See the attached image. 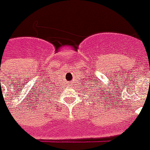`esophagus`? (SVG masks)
I'll return each mask as SVG.
<instances>
[{
    "label": "esophagus",
    "mask_w": 150,
    "mask_h": 150,
    "mask_svg": "<svg viewBox=\"0 0 150 150\" xmlns=\"http://www.w3.org/2000/svg\"><path fill=\"white\" fill-rule=\"evenodd\" d=\"M67 84H68V86H71V84H70V82H67Z\"/></svg>",
    "instance_id": "34e87169"
}]
</instances>
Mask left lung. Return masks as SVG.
Masks as SVG:
<instances>
[{
  "label": "left lung",
  "instance_id": "left-lung-1",
  "mask_svg": "<svg viewBox=\"0 0 150 150\" xmlns=\"http://www.w3.org/2000/svg\"><path fill=\"white\" fill-rule=\"evenodd\" d=\"M93 88H94V87H93Z\"/></svg>",
  "mask_w": 150,
  "mask_h": 150
}]
</instances>
